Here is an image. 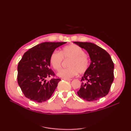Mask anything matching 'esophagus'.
Masks as SVG:
<instances>
[{
  "mask_svg": "<svg viewBox=\"0 0 131 131\" xmlns=\"http://www.w3.org/2000/svg\"><path fill=\"white\" fill-rule=\"evenodd\" d=\"M63 80H68V81H70L72 79H70V78H63Z\"/></svg>",
  "mask_w": 131,
  "mask_h": 131,
  "instance_id": "1",
  "label": "esophagus"
}]
</instances>
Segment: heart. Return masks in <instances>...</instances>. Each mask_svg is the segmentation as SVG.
I'll use <instances>...</instances> for the list:
<instances>
[{"instance_id": "b5f03b06", "label": "heart", "mask_w": 131, "mask_h": 131, "mask_svg": "<svg viewBox=\"0 0 131 131\" xmlns=\"http://www.w3.org/2000/svg\"><path fill=\"white\" fill-rule=\"evenodd\" d=\"M63 59H69L67 63L68 68L61 69L58 73V76L64 78L73 77L78 73H84L90 65V60L85 55L84 49L76 44L64 47L60 52H53L50 56L49 62L55 70H59L62 66Z\"/></svg>"}]
</instances>
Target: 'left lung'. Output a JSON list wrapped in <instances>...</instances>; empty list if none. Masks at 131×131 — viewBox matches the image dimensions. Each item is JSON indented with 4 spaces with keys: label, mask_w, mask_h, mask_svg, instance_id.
Returning a JSON list of instances; mask_svg holds the SVG:
<instances>
[{
    "label": "left lung",
    "mask_w": 131,
    "mask_h": 131,
    "mask_svg": "<svg viewBox=\"0 0 131 131\" xmlns=\"http://www.w3.org/2000/svg\"><path fill=\"white\" fill-rule=\"evenodd\" d=\"M74 43L85 49L91 60L89 69L82 78L78 95L88 101H96L106 96L114 80V66L110 54L93 43L79 41Z\"/></svg>",
    "instance_id": "obj_1"
}]
</instances>
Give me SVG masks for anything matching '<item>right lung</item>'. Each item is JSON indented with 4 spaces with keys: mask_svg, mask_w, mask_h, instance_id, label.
<instances>
[{
    "mask_svg": "<svg viewBox=\"0 0 131 131\" xmlns=\"http://www.w3.org/2000/svg\"><path fill=\"white\" fill-rule=\"evenodd\" d=\"M66 42H44L29 49L18 65L17 82L26 98L42 102L48 100L54 92L58 78L46 81V78L56 76L49 69V57L56 48Z\"/></svg>",
    "mask_w": 131,
    "mask_h": 131,
    "instance_id": "obj_1",
    "label": "right lung"
}]
</instances>
